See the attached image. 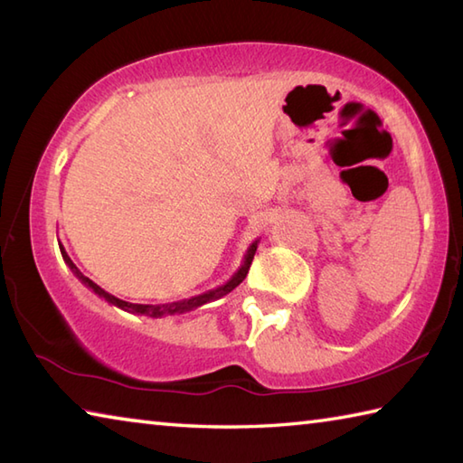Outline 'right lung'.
<instances>
[{
  "label": "right lung",
  "instance_id": "right-lung-1",
  "mask_svg": "<svg viewBox=\"0 0 463 463\" xmlns=\"http://www.w3.org/2000/svg\"><path fill=\"white\" fill-rule=\"evenodd\" d=\"M259 242H260V239H257V241H254V242L250 244L247 254H244V260H242V264L239 267V270L234 272L232 277L222 284V287L213 288V290H206V292H203V294H196V297H191V298H183V300L166 302V304H133V302H125V300H121V298H117V297H113V294L103 290V288L99 287V284H95L91 279H87L85 274L75 267L73 260L69 259V254L65 252L61 242H59V250H61V257H63L65 264H67L69 269H71V272L75 274V277L80 279L81 284H85L87 288L93 290L99 298H105L107 302L113 304V307L121 308V310H125V312L141 314V317H149V318H161V317H166V314H169V317H173V314H183V312L194 310V308L203 307V304H209V302H213V300H219V298L226 297V294H229L231 290L237 288L239 284L244 280V277H247V274H249V269H250V264H252L254 252H257Z\"/></svg>",
  "mask_w": 463,
  "mask_h": 463
}]
</instances>
